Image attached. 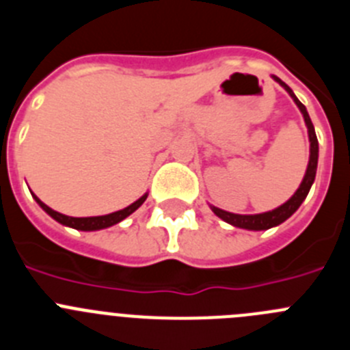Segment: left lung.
<instances>
[{"label":"left lung","instance_id":"left-lung-1","mask_svg":"<svg viewBox=\"0 0 350 350\" xmlns=\"http://www.w3.org/2000/svg\"><path fill=\"white\" fill-rule=\"evenodd\" d=\"M273 79L289 92V96L295 100V103L298 105L299 112L303 113V119H305V124L308 128V140H310V159H308V166H307V172H305V177H303L301 184H299L298 191H296L293 196L287 200L284 205H280L279 208L270 210V212H265V213H256V215H240V213H231V212H224V210L217 208V206H212V212L221 217L222 221H226L228 224H233L237 228H243V230H254V231H261V230H270L273 226H279L282 224L286 219H289L296 210L299 208V205L303 203V200L307 198L308 191H310L312 184L315 180V172H317V157H319V142H317V137H315V129L314 124H312L310 116H308L307 108L301 101L298 100L295 96V92L291 91V88L287 83H284L279 77H275Z\"/></svg>","mask_w":350,"mask_h":350}]
</instances>
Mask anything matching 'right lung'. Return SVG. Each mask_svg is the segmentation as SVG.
Returning <instances> with one entry per match:
<instances>
[{
  "instance_id": "right-lung-1",
  "label": "right lung",
  "mask_w": 350,
  "mask_h": 350,
  "mask_svg": "<svg viewBox=\"0 0 350 350\" xmlns=\"http://www.w3.org/2000/svg\"><path fill=\"white\" fill-rule=\"evenodd\" d=\"M33 198H35L36 203H38V205L42 206V208L45 210L52 219H55V221L61 222V224L70 226V228H75V230H80V231H96V230L110 228V226L117 224V222H120L122 219L128 217V215H131V213L135 212V210H137L145 200H147V194H144L140 200H137V202L131 203V205L126 206V208L117 210V212L113 213H107V215H98V217H68V215H64V213L55 212V210H52L51 206H47L43 202H40V198L36 196V194H33Z\"/></svg>"
}]
</instances>
